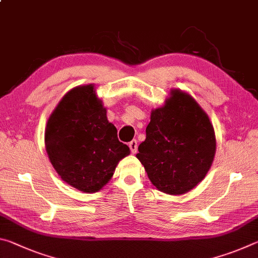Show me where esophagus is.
Returning a JSON list of instances; mask_svg holds the SVG:
<instances>
[{"label": "esophagus", "instance_id": "esophagus-1", "mask_svg": "<svg viewBox=\"0 0 258 258\" xmlns=\"http://www.w3.org/2000/svg\"><path fill=\"white\" fill-rule=\"evenodd\" d=\"M128 147H130L131 152H132V154H137V151H138V142H137V140H132V141L128 143Z\"/></svg>", "mask_w": 258, "mask_h": 258}]
</instances>
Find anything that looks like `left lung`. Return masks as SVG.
<instances>
[{
    "instance_id": "1",
    "label": "left lung",
    "mask_w": 258,
    "mask_h": 258,
    "mask_svg": "<svg viewBox=\"0 0 258 258\" xmlns=\"http://www.w3.org/2000/svg\"><path fill=\"white\" fill-rule=\"evenodd\" d=\"M146 133L137 158L157 189L178 196L204 180L215 156L216 138L208 115L189 93L171 90L163 106L151 110Z\"/></svg>"
}]
</instances>
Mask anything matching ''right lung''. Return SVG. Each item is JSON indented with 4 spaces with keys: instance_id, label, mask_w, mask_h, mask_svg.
Returning <instances> with one entry per match:
<instances>
[{
    "instance_id": "obj_1",
    "label": "right lung",
    "mask_w": 258,
    "mask_h": 258,
    "mask_svg": "<svg viewBox=\"0 0 258 258\" xmlns=\"http://www.w3.org/2000/svg\"><path fill=\"white\" fill-rule=\"evenodd\" d=\"M44 142L61 180L85 194L101 190L131 152L109 123L94 84L76 86L63 95L47 119Z\"/></svg>"
}]
</instances>
